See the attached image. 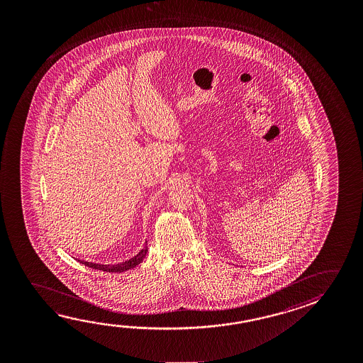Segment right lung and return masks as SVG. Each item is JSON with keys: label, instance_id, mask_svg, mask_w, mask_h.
Returning a JSON list of instances; mask_svg holds the SVG:
<instances>
[{"label": "right lung", "instance_id": "add662e5", "mask_svg": "<svg viewBox=\"0 0 363 363\" xmlns=\"http://www.w3.org/2000/svg\"><path fill=\"white\" fill-rule=\"evenodd\" d=\"M148 253V247H147V242L144 244L143 250H139V253L134 257H131L130 259L128 261L120 262V263H115V264H102V263H96V262H87L84 259H77V262L82 263L84 266L94 269H100V271H105V272H124L131 268L137 267L140 262L143 261L145 256Z\"/></svg>", "mask_w": 363, "mask_h": 363}]
</instances>
